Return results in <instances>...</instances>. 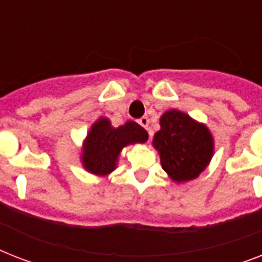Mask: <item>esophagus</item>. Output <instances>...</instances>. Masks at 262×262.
<instances>
[{
	"label": "esophagus",
	"instance_id": "34e87169",
	"mask_svg": "<svg viewBox=\"0 0 262 262\" xmlns=\"http://www.w3.org/2000/svg\"><path fill=\"white\" fill-rule=\"evenodd\" d=\"M139 123L144 127V129H147V130L149 129V118H148V117H141V118L139 119ZM149 135H151V132H149Z\"/></svg>",
	"mask_w": 262,
	"mask_h": 262
}]
</instances>
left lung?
Here are the masks:
<instances>
[{
	"instance_id": "1",
	"label": "left lung",
	"mask_w": 262,
	"mask_h": 262,
	"mask_svg": "<svg viewBox=\"0 0 262 262\" xmlns=\"http://www.w3.org/2000/svg\"><path fill=\"white\" fill-rule=\"evenodd\" d=\"M160 126L154 147L159 151L164 171L177 182L197 178L213 154V140L207 126L178 110L164 113Z\"/></svg>"
}]
</instances>
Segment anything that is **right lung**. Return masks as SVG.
I'll return each instance as SVG.
<instances>
[{"label":"right lung","mask_w":262,"mask_h":262,"mask_svg":"<svg viewBox=\"0 0 262 262\" xmlns=\"http://www.w3.org/2000/svg\"><path fill=\"white\" fill-rule=\"evenodd\" d=\"M147 130L129 121L123 126L111 127L110 121L100 118L91 127L83 151V164L96 175L110 174L115 168L121 149L129 144L145 143Z\"/></svg>","instance_id":"1"}]
</instances>
